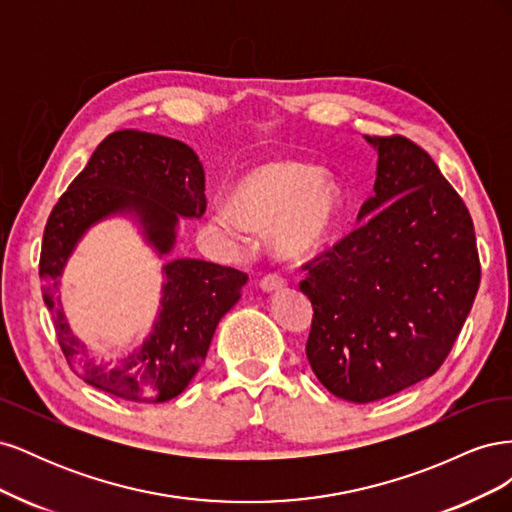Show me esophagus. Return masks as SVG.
<instances>
[{"label":"esophagus","mask_w":512,"mask_h":512,"mask_svg":"<svg viewBox=\"0 0 512 512\" xmlns=\"http://www.w3.org/2000/svg\"><path fill=\"white\" fill-rule=\"evenodd\" d=\"M284 286H286V282H284V277H280V275H265L260 280V288L265 292H277V290H282Z\"/></svg>","instance_id":"obj_1"}]
</instances>
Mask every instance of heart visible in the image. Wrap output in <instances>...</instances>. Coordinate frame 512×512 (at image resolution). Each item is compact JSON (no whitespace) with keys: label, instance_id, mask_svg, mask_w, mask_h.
Wrapping results in <instances>:
<instances>
[{"label":"heart","instance_id":"1","mask_svg":"<svg viewBox=\"0 0 512 512\" xmlns=\"http://www.w3.org/2000/svg\"><path fill=\"white\" fill-rule=\"evenodd\" d=\"M342 215V192L327 170L299 160H273L247 170L228 190V203L209 215L213 228L241 237L271 228L273 254L299 265L329 243Z\"/></svg>","mask_w":512,"mask_h":512}]
</instances>
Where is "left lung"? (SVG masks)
I'll use <instances>...</instances> for the list:
<instances>
[{
	"instance_id": "8db88e82",
	"label": "left lung",
	"mask_w": 512,
	"mask_h": 512,
	"mask_svg": "<svg viewBox=\"0 0 512 512\" xmlns=\"http://www.w3.org/2000/svg\"><path fill=\"white\" fill-rule=\"evenodd\" d=\"M378 151L359 228L309 262L307 361L335 397L369 404L438 371L480 284L474 224L429 153L404 136Z\"/></svg>"
}]
</instances>
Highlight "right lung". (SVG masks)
I'll list each match as a JSON object with an SVG mask.
<instances>
[{
  "instance_id": "obj_1",
  "label": "right lung",
  "mask_w": 512,
  "mask_h": 512,
  "mask_svg": "<svg viewBox=\"0 0 512 512\" xmlns=\"http://www.w3.org/2000/svg\"><path fill=\"white\" fill-rule=\"evenodd\" d=\"M205 209V170L194 149L138 130L108 134L59 198L42 239V297L61 350L87 384L141 404L177 397L203 365L218 322L241 299L247 275L198 258L168 260L149 335L113 367L91 359L55 294L74 247L91 226L121 215L162 258L173 252L179 220H198Z\"/></svg>"
}]
</instances>
